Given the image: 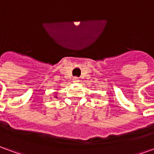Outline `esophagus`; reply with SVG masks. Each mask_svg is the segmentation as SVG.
Listing matches in <instances>:
<instances>
[{"label":"esophagus","instance_id":"obj_1","mask_svg":"<svg viewBox=\"0 0 154 154\" xmlns=\"http://www.w3.org/2000/svg\"><path fill=\"white\" fill-rule=\"evenodd\" d=\"M72 82H79V78L77 77H74L73 78H72Z\"/></svg>","mask_w":154,"mask_h":154}]
</instances>
